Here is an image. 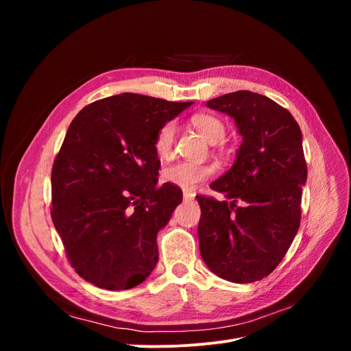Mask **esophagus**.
<instances>
[{"instance_id": "1", "label": "esophagus", "mask_w": 351, "mask_h": 351, "mask_svg": "<svg viewBox=\"0 0 351 351\" xmlns=\"http://www.w3.org/2000/svg\"><path fill=\"white\" fill-rule=\"evenodd\" d=\"M183 199H184L186 202L193 200V199H195V195H193L192 192H184V193H183Z\"/></svg>"}]
</instances>
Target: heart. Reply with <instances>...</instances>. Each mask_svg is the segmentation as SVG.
Instances as JSON below:
<instances>
[{"label": "heart", "mask_w": 351, "mask_h": 351, "mask_svg": "<svg viewBox=\"0 0 351 351\" xmlns=\"http://www.w3.org/2000/svg\"><path fill=\"white\" fill-rule=\"evenodd\" d=\"M192 124L210 143H217L226 137V124L215 115L196 114L192 117ZM176 134L177 124L174 121H167L159 127L154 143L155 152L159 156L167 158L171 155ZM212 174H214V168L210 165L180 161L164 168L162 180L165 183L177 186L183 190H193L199 183H204L208 178H210Z\"/></svg>", "instance_id": "1"}]
</instances>
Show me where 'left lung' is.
I'll return each mask as SVG.
<instances>
[{
    "instance_id": "obj_1",
    "label": "left lung",
    "mask_w": 351,
    "mask_h": 351,
    "mask_svg": "<svg viewBox=\"0 0 351 351\" xmlns=\"http://www.w3.org/2000/svg\"><path fill=\"white\" fill-rule=\"evenodd\" d=\"M206 105L234 119L243 143L234 165L210 184L227 199L196 196L200 254L218 277L253 282L278 267L300 227L307 177L302 130L289 110L250 90Z\"/></svg>"
}]
</instances>
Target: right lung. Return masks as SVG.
Listing matches in <instances>:
<instances>
[{
  "mask_svg": "<svg viewBox=\"0 0 351 351\" xmlns=\"http://www.w3.org/2000/svg\"><path fill=\"white\" fill-rule=\"evenodd\" d=\"M192 102L121 93L74 117L52 164L51 218L83 280L105 290L143 282L158 262V231L182 189L158 186L159 127Z\"/></svg>",
  "mask_w": 351,
  "mask_h": 351,
  "instance_id": "add662e5",
  "label": "right lung"
}]
</instances>
